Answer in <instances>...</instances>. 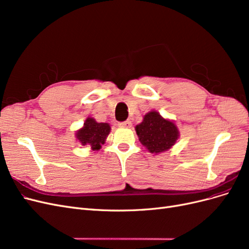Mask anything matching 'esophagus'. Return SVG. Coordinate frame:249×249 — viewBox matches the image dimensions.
<instances>
[{
	"label": "esophagus",
	"instance_id": "1",
	"mask_svg": "<svg viewBox=\"0 0 249 249\" xmlns=\"http://www.w3.org/2000/svg\"><path fill=\"white\" fill-rule=\"evenodd\" d=\"M118 126L119 127H131L132 126V123L130 122V120H126V122H124V123H119L118 124Z\"/></svg>",
	"mask_w": 249,
	"mask_h": 249
}]
</instances>
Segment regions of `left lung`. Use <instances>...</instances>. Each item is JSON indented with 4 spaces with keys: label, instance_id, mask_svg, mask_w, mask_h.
I'll return each instance as SVG.
<instances>
[{
    "label": "left lung",
    "instance_id": "left-lung-1",
    "mask_svg": "<svg viewBox=\"0 0 249 249\" xmlns=\"http://www.w3.org/2000/svg\"><path fill=\"white\" fill-rule=\"evenodd\" d=\"M135 130L141 144L155 155L170 149L179 137V131L175 122L164 118L155 110L146 113L142 123L135 126Z\"/></svg>",
    "mask_w": 249,
    "mask_h": 249
}]
</instances>
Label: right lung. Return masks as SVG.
Returning <instances> with one entry per match:
<instances>
[{"mask_svg":"<svg viewBox=\"0 0 249 249\" xmlns=\"http://www.w3.org/2000/svg\"><path fill=\"white\" fill-rule=\"evenodd\" d=\"M111 126L108 123H97L93 117H87L84 124L76 131V139L81 145H89L92 150H99L106 142Z\"/></svg>","mask_w":249,"mask_h":249,"instance_id":"obj_1","label":"right lung"}]
</instances>
